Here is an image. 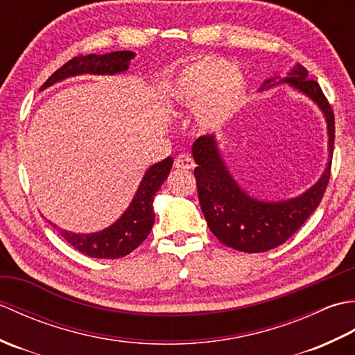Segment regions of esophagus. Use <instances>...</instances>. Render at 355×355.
<instances>
[{
    "label": "esophagus",
    "instance_id": "obj_1",
    "mask_svg": "<svg viewBox=\"0 0 355 355\" xmlns=\"http://www.w3.org/2000/svg\"><path fill=\"white\" fill-rule=\"evenodd\" d=\"M193 160L191 155L187 154H180L177 158H175V168L177 169H192L193 168Z\"/></svg>",
    "mask_w": 355,
    "mask_h": 355
}]
</instances>
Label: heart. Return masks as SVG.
I'll return each instance as SVG.
<instances>
[{
  "label": "heart",
  "mask_w": 355,
  "mask_h": 355,
  "mask_svg": "<svg viewBox=\"0 0 355 355\" xmlns=\"http://www.w3.org/2000/svg\"><path fill=\"white\" fill-rule=\"evenodd\" d=\"M247 80L223 58L205 56L186 64L171 80L169 99L195 108L201 131H215L235 116L244 101Z\"/></svg>",
  "instance_id": "heart-1"
}]
</instances>
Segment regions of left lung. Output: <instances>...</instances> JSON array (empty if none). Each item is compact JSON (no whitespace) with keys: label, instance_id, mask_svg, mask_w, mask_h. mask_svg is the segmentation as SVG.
<instances>
[{"label":"left lung","instance_id":"8db88e82","mask_svg":"<svg viewBox=\"0 0 355 355\" xmlns=\"http://www.w3.org/2000/svg\"><path fill=\"white\" fill-rule=\"evenodd\" d=\"M282 84L318 105L327 122L328 163L310 189L281 201L254 198L233 178L215 135H202L192 145L198 198L209 229L223 244L239 252L261 253L284 244L318 209L329 182L334 146L333 110L318 82L308 79V71L300 64L294 65L284 79H267L259 92Z\"/></svg>","mask_w":355,"mask_h":355}]
</instances>
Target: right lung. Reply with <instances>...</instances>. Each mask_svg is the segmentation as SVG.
<instances>
[{"mask_svg":"<svg viewBox=\"0 0 355 355\" xmlns=\"http://www.w3.org/2000/svg\"><path fill=\"white\" fill-rule=\"evenodd\" d=\"M134 51H111L107 55H87L76 56L64 64L61 69L56 70L51 76L44 82L40 92L55 85L56 82L65 80L69 78L80 76V74H99V76H114V74L125 73L130 69L131 59H134ZM173 164L172 157L164 158L150 166L145 172L139 189L135 192L130 206L119 218L103 230L94 233H74L70 230L59 229L56 224H51L61 236L71 247L76 248L89 258L97 259H117L130 254L135 250L143 241L148 238L155 221L154 214V197L160 189L162 184L168 178Z\"/></svg>","mask_w":355,"mask_h":355,"instance_id":"add662e5","label":"right lung"}]
</instances>
